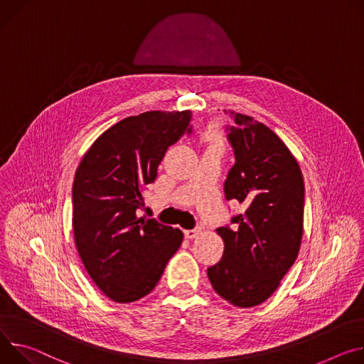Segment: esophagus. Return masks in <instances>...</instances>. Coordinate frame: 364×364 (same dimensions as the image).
Masks as SVG:
<instances>
[{
  "mask_svg": "<svg viewBox=\"0 0 364 364\" xmlns=\"http://www.w3.org/2000/svg\"><path fill=\"white\" fill-rule=\"evenodd\" d=\"M199 234H200V230H199V228H193V230H185V231H183V235H185V238H188V240H192V238L198 237Z\"/></svg>",
  "mask_w": 364,
  "mask_h": 364,
  "instance_id": "obj_1",
  "label": "esophagus"
}]
</instances>
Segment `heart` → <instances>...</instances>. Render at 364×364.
Listing matches in <instances>:
<instances>
[{"mask_svg":"<svg viewBox=\"0 0 364 364\" xmlns=\"http://www.w3.org/2000/svg\"><path fill=\"white\" fill-rule=\"evenodd\" d=\"M208 137L211 139V140H215V143H218V134H217V132H210V134H208Z\"/></svg>","mask_w":364,"mask_h":364,"instance_id":"obj_1","label":"heart"}]
</instances>
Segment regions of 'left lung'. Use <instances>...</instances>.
<instances>
[{
	"mask_svg": "<svg viewBox=\"0 0 364 364\" xmlns=\"http://www.w3.org/2000/svg\"><path fill=\"white\" fill-rule=\"evenodd\" d=\"M227 112V111H225ZM227 139L235 164L224 182L225 199L246 211L217 228L223 259L208 267L214 291L231 305L264 302L295 263L304 232L305 188L294 154L269 127L253 117L230 112Z\"/></svg>",
	"mask_w": 364,
	"mask_h": 364,
	"instance_id": "left-lung-1",
	"label": "left lung"
}]
</instances>
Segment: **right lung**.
<instances>
[{
	"label": "right lung",
	"instance_id": "right-lung-1",
	"mask_svg": "<svg viewBox=\"0 0 364 364\" xmlns=\"http://www.w3.org/2000/svg\"><path fill=\"white\" fill-rule=\"evenodd\" d=\"M191 111L127 117L90 147L72 188L75 245L102 294L119 304L149 295L182 245L181 230L139 217L169 146L191 133Z\"/></svg>",
	"mask_w": 364,
	"mask_h": 364
}]
</instances>
